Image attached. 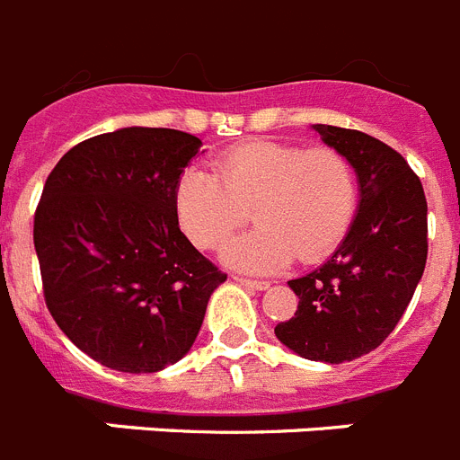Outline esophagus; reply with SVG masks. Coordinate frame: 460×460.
I'll use <instances>...</instances> for the list:
<instances>
[{
	"label": "esophagus",
	"mask_w": 460,
	"mask_h": 460,
	"mask_svg": "<svg viewBox=\"0 0 460 460\" xmlns=\"http://www.w3.org/2000/svg\"><path fill=\"white\" fill-rule=\"evenodd\" d=\"M235 279L241 282V285L245 287H252V289H269L270 282H266V279H254V278H243V275H235Z\"/></svg>",
	"instance_id": "34e87169"
}]
</instances>
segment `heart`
I'll list each match as a JSON object with an SVG mask.
<instances>
[{
	"label": "heart",
	"mask_w": 460,
	"mask_h": 460,
	"mask_svg": "<svg viewBox=\"0 0 460 460\" xmlns=\"http://www.w3.org/2000/svg\"><path fill=\"white\" fill-rule=\"evenodd\" d=\"M181 229L201 250H215L247 219L225 259L250 270H275L296 257L314 263L341 245L357 215L351 162L331 146L250 141L217 155L215 173L190 166L175 182Z\"/></svg>",
	"instance_id": "1"
}]
</instances>
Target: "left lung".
Listing matches in <instances>:
<instances>
[{"instance_id":"8db88e82","label":"left lung","mask_w":460,"mask_h":460,"mask_svg":"<svg viewBox=\"0 0 460 460\" xmlns=\"http://www.w3.org/2000/svg\"><path fill=\"white\" fill-rule=\"evenodd\" d=\"M358 178V210L333 257L289 279L298 310L275 326L282 345L310 361L342 363L389 338L410 305L429 257V206L419 175L373 136L314 125Z\"/></svg>"}]
</instances>
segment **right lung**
<instances>
[{"mask_svg":"<svg viewBox=\"0 0 460 460\" xmlns=\"http://www.w3.org/2000/svg\"><path fill=\"white\" fill-rule=\"evenodd\" d=\"M201 146L178 129L125 127L71 147L43 185V298L64 335L106 368L157 373L181 361L226 279L175 215V182Z\"/></svg>","mask_w":460,"mask_h":460,"instance_id":"add662e5","label":"right lung"}]
</instances>
